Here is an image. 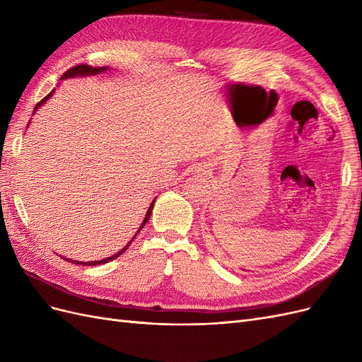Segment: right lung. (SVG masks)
I'll use <instances>...</instances> for the list:
<instances>
[{
    "label": "right lung",
    "mask_w": 362,
    "mask_h": 362,
    "mask_svg": "<svg viewBox=\"0 0 362 362\" xmlns=\"http://www.w3.org/2000/svg\"><path fill=\"white\" fill-rule=\"evenodd\" d=\"M107 71H110V68L108 66H103V68H93V66H89V64H78V66H74V68H71L69 71H66L63 74V76L60 80H68V78H75V76H92V75H98V74H104V72H107ZM54 92H56V89L54 90H51L49 92V95H47L45 98H43V100L35 107V112H33V115L36 113V110L39 107H42L43 104H45L49 98L54 95ZM28 125H30V122H28ZM154 202H156V199L151 202V205H149V208H148V211H146V214H145V218H144V222H141V225H140V228L137 229V233L134 234V237L129 240V242L125 245V247H122L120 249L117 254H115V255H112V257H107V258H104V259H100V261H87V262H83V261H71V259H68V258H64L66 261H69V262H74V264H81V266H98V264H105V262H108V261H112V259H115V258H117L119 255H122L124 252L128 249V246L133 243V240L136 238V235L140 233V229L144 228L145 225H146V222L149 221V217H151V213H152V208H154Z\"/></svg>",
    "instance_id": "obj_1"
}]
</instances>
